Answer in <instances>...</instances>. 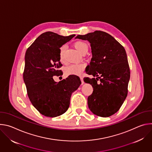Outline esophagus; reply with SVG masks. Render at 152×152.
<instances>
[{
    "mask_svg": "<svg viewBox=\"0 0 152 152\" xmlns=\"http://www.w3.org/2000/svg\"><path fill=\"white\" fill-rule=\"evenodd\" d=\"M80 80H81V83H82V85H83L84 83V81H83V78L82 76H80Z\"/></svg>",
    "mask_w": 152,
    "mask_h": 152,
    "instance_id": "1",
    "label": "esophagus"
}]
</instances>
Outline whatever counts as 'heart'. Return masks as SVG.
Here are the masks:
<instances>
[{"label": "heart", "instance_id": "1", "mask_svg": "<svg viewBox=\"0 0 152 152\" xmlns=\"http://www.w3.org/2000/svg\"><path fill=\"white\" fill-rule=\"evenodd\" d=\"M75 47L76 49L79 51L81 53H86L88 50V46L87 44L84 41H77L75 42ZM66 46L65 45L62 46L59 49V56L61 61H64L65 58V52H66ZM85 66L84 64H72L71 66L67 67L66 69V74L67 76L70 75H76L79 76L82 74L83 71L84 70Z\"/></svg>", "mask_w": 152, "mask_h": 152}]
</instances>
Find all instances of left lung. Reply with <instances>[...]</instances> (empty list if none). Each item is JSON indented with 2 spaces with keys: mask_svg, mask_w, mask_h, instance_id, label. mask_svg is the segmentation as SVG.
<instances>
[{
  "mask_svg": "<svg viewBox=\"0 0 152 152\" xmlns=\"http://www.w3.org/2000/svg\"><path fill=\"white\" fill-rule=\"evenodd\" d=\"M76 38L88 41L91 48L93 56L86 73L97 77L83 79L93 88L88 97L89 109L96 115L110 117L120 110L127 95L130 69L126 50L113 37L100 31Z\"/></svg>",
  "mask_w": 152,
  "mask_h": 152,
  "instance_id": "obj_1",
  "label": "left lung"
}]
</instances>
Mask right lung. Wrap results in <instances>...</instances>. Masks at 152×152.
Wrapping results in <instances>:
<instances>
[{
  "label": "right lung",
  "instance_id": "obj_1",
  "mask_svg": "<svg viewBox=\"0 0 152 152\" xmlns=\"http://www.w3.org/2000/svg\"><path fill=\"white\" fill-rule=\"evenodd\" d=\"M75 36L46 32L41 34L26 52L23 80L28 96L32 105L46 117H55L66 113L72 93L81 84L76 75L59 82L53 78L61 73L58 70L62 66L60 48Z\"/></svg>",
  "mask_w": 152,
  "mask_h": 152
}]
</instances>
